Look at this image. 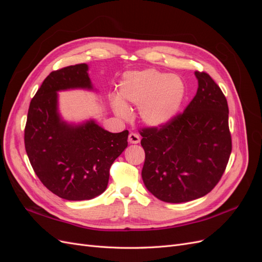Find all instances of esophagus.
<instances>
[{"label":"esophagus","mask_w":262,"mask_h":262,"mask_svg":"<svg viewBox=\"0 0 262 262\" xmlns=\"http://www.w3.org/2000/svg\"><path fill=\"white\" fill-rule=\"evenodd\" d=\"M129 143L131 144H138L140 143V137L137 133H130L129 134Z\"/></svg>","instance_id":"34e87169"}]
</instances>
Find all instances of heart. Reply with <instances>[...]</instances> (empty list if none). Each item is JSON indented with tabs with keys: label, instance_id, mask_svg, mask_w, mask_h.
<instances>
[{
	"label": "heart",
	"instance_id": "1",
	"mask_svg": "<svg viewBox=\"0 0 262 262\" xmlns=\"http://www.w3.org/2000/svg\"><path fill=\"white\" fill-rule=\"evenodd\" d=\"M185 94V83L178 75L154 69L132 71L122 76L119 96L112 98V106L122 119L131 115L125 102L139 106L142 122L150 128H162L177 116Z\"/></svg>",
	"mask_w": 262,
	"mask_h": 262
}]
</instances>
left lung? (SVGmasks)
<instances>
[{
	"label": "left lung",
	"instance_id": "8db88e82",
	"mask_svg": "<svg viewBox=\"0 0 262 262\" xmlns=\"http://www.w3.org/2000/svg\"><path fill=\"white\" fill-rule=\"evenodd\" d=\"M194 75L196 94L184 114L160 129L141 132L145 150L142 179L164 202H189L209 193L232 152L224 94L209 74Z\"/></svg>",
	"mask_w": 262,
	"mask_h": 262
}]
</instances>
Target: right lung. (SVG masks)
I'll list each match as a JSON object with an SVG mask.
<instances>
[{
    "instance_id": "1",
    "label": "right lung",
    "mask_w": 262,
    "mask_h": 262,
    "mask_svg": "<svg viewBox=\"0 0 262 262\" xmlns=\"http://www.w3.org/2000/svg\"><path fill=\"white\" fill-rule=\"evenodd\" d=\"M97 92L89 66L53 71L31 99L25 128V148L38 178L64 200H91L105 191L109 169L128 146L129 131L112 133L94 118L67 121L59 107V92Z\"/></svg>"
}]
</instances>
